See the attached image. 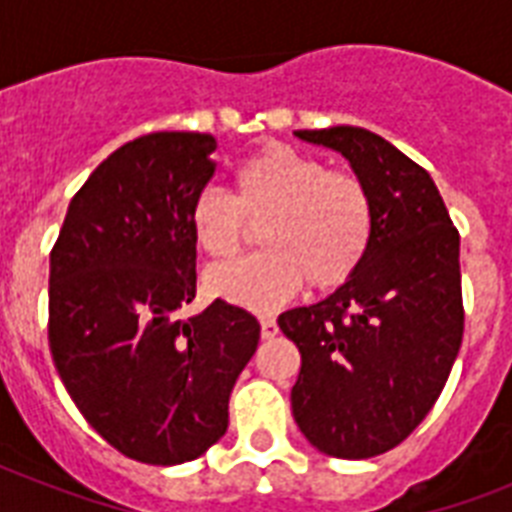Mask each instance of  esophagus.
Segmentation results:
<instances>
[{
	"mask_svg": "<svg viewBox=\"0 0 512 512\" xmlns=\"http://www.w3.org/2000/svg\"><path fill=\"white\" fill-rule=\"evenodd\" d=\"M260 335H263V340H271V337L279 335V324H276L273 316H260Z\"/></svg>",
	"mask_w": 512,
	"mask_h": 512,
	"instance_id": "34e87169",
	"label": "esophagus"
}]
</instances>
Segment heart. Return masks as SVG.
Segmentation results:
<instances>
[{
	"label": "heart",
	"instance_id": "b5f03b06",
	"mask_svg": "<svg viewBox=\"0 0 512 512\" xmlns=\"http://www.w3.org/2000/svg\"><path fill=\"white\" fill-rule=\"evenodd\" d=\"M265 252L212 268V297L249 311H271L308 284L337 289L358 271L372 244L374 209L364 180L284 143H268L233 172L231 199L204 191L188 209L196 247L212 260H231L249 229Z\"/></svg>",
	"mask_w": 512,
	"mask_h": 512
}]
</instances>
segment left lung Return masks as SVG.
Segmentation results:
<instances>
[{"label": "left lung", "instance_id": "left-lung-1", "mask_svg": "<svg viewBox=\"0 0 512 512\" xmlns=\"http://www.w3.org/2000/svg\"><path fill=\"white\" fill-rule=\"evenodd\" d=\"M295 135L348 159L372 196L374 228L342 287L279 316L303 358L292 414L319 452L366 460L425 420L460 353V233L433 177L380 135L348 124Z\"/></svg>", "mask_w": 512, "mask_h": 512}]
</instances>
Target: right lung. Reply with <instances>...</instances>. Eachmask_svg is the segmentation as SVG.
Instances as JSON below:
<instances>
[{"mask_svg":"<svg viewBox=\"0 0 512 512\" xmlns=\"http://www.w3.org/2000/svg\"><path fill=\"white\" fill-rule=\"evenodd\" d=\"M201 132H151L98 164L50 255V350L84 420L130 460L180 465L228 430V398L260 324L215 300L188 321V209L215 175Z\"/></svg>","mask_w":512,"mask_h":512,"instance_id":"add662e5","label":"right lung"}]
</instances>
